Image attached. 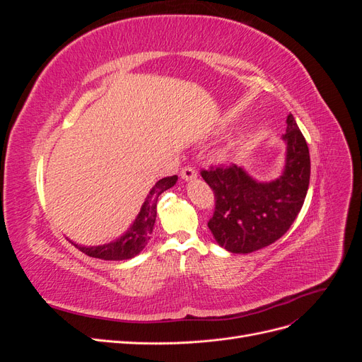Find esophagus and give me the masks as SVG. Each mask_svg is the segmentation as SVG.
Returning a JSON list of instances; mask_svg holds the SVG:
<instances>
[{
    "label": "esophagus",
    "mask_w": 362,
    "mask_h": 362,
    "mask_svg": "<svg viewBox=\"0 0 362 362\" xmlns=\"http://www.w3.org/2000/svg\"><path fill=\"white\" fill-rule=\"evenodd\" d=\"M196 177H198V173H196V170L193 169V168H184L182 170H181V178L184 180V181H192V180H194Z\"/></svg>",
    "instance_id": "obj_1"
}]
</instances>
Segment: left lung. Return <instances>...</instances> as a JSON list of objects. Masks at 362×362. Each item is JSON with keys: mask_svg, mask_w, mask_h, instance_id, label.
<instances>
[{"mask_svg": "<svg viewBox=\"0 0 362 362\" xmlns=\"http://www.w3.org/2000/svg\"><path fill=\"white\" fill-rule=\"evenodd\" d=\"M286 164L276 180L261 182L237 164L202 170L214 192L216 208L208 228L218 246L233 254L275 243L288 231L310 185V151L293 115L287 116Z\"/></svg>", "mask_w": 362, "mask_h": 362, "instance_id": "obj_1", "label": "left lung"}]
</instances>
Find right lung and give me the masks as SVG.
Masks as SVG:
<instances>
[{"instance_id":"right-lung-1","label":"right lung","mask_w":362,"mask_h":362,"mask_svg":"<svg viewBox=\"0 0 362 362\" xmlns=\"http://www.w3.org/2000/svg\"><path fill=\"white\" fill-rule=\"evenodd\" d=\"M177 181H178L177 175L157 181L154 187L151 189L149 194L146 196L144 205H141L136 221L131 223V226L127 229V233L124 235H120L119 238H116L115 242L100 245V246H80L74 242L71 243L76 249H80L86 255L100 258V259H107V261H124L139 255L148 245L152 229H154L158 196L163 192L173 187V185L177 184Z\"/></svg>"}]
</instances>
